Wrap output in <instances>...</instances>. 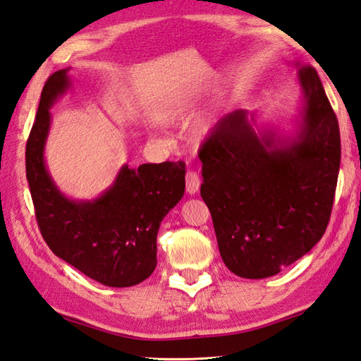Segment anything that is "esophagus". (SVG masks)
<instances>
[{
    "label": "esophagus",
    "instance_id": "34e87169",
    "mask_svg": "<svg viewBox=\"0 0 361 361\" xmlns=\"http://www.w3.org/2000/svg\"><path fill=\"white\" fill-rule=\"evenodd\" d=\"M185 180H187V193H190V195L198 193L200 185H201V179H200V176L196 174L195 171H187Z\"/></svg>",
    "mask_w": 361,
    "mask_h": 361
}]
</instances>
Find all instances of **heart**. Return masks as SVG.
Wrapping results in <instances>:
<instances>
[{
  "instance_id": "1",
  "label": "heart",
  "mask_w": 361,
  "mask_h": 361,
  "mask_svg": "<svg viewBox=\"0 0 361 361\" xmlns=\"http://www.w3.org/2000/svg\"><path fill=\"white\" fill-rule=\"evenodd\" d=\"M193 100L188 94H176V96H171L163 102L161 105H159L157 110H155V118L157 121L163 122V124H171V122H176L182 119L185 114L192 110ZM216 124V114L215 113H206L195 122L193 126V137L195 140H204L209 137L210 132L214 130V127Z\"/></svg>"
}]
</instances>
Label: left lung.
I'll return each instance as SVG.
<instances>
[{
	"label": "left lung",
	"mask_w": 361,
	"mask_h": 361,
	"mask_svg": "<svg viewBox=\"0 0 361 361\" xmlns=\"http://www.w3.org/2000/svg\"><path fill=\"white\" fill-rule=\"evenodd\" d=\"M302 110L292 135L257 130L256 114L219 121L200 151L201 196L224 265L261 280L300 259L322 239L341 161L336 114L314 67L295 63Z\"/></svg>",
	"instance_id": "1"
}]
</instances>
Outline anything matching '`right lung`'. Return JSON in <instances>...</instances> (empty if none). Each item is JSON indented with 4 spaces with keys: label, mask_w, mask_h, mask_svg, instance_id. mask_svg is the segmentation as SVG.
<instances>
[{
    "label": "right lung",
    "mask_w": 361,
    "mask_h": 361,
    "mask_svg": "<svg viewBox=\"0 0 361 361\" xmlns=\"http://www.w3.org/2000/svg\"><path fill=\"white\" fill-rule=\"evenodd\" d=\"M67 72L61 69L47 80L26 142V179L39 229L53 253L81 274L110 288L135 286L157 265V233L185 192V163L124 165L99 198H67L44 159L50 108L72 83Z\"/></svg>",
    "instance_id": "add662e5"
}]
</instances>
